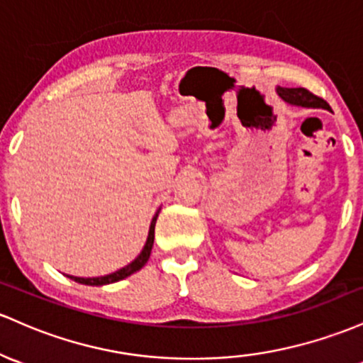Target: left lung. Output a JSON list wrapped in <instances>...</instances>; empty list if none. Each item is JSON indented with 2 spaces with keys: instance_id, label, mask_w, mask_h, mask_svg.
I'll return each mask as SVG.
<instances>
[{
  "instance_id": "1",
  "label": "left lung",
  "mask_w": 363,
  "mask_h": 363,
  "mask_svg": "<svg viewBox=\"0 0 363 363\" xmlns=\"http://www.w3.org/2000/svg\"><path fill=\"white\" fill-rule=\"evenodd\" d=\"M278 94L283 97L284 101H286V103H290L293 106H302V108L331 109L323 97L313 96L312 92H308L307 89H303V87H295V89L278 87Z\"/></svg>"
}]
</instances>
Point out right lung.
Segmentation results:
<instances>
[{"mask_svg": "<svg viewBox=\"0 0 363 363\" xmlns=\"http://www.w3.org/2000/svg\"><path fill=\"white\" fill-rule=\"evenodd\" d=\"M157 213H160V211H157ZM157 213L152 218V221H150L147 242H145V245H144V248H142L140 254H138V257L135 260H132L128 266L121 267V269H118L116 272H111V274L101 276V278H77V276H68V278L77 281V283H80V284H87V286H103V284H111V283H116V281L128 278L130 274H133V272L142 269V267L145 266V262L149 260L150 250H152V245H154V226H156Z\"/></svg>", "mask_w": 363, "mask_h": 363, "instance_id": "obj_1", "label": "right lung"}]
</instances>
